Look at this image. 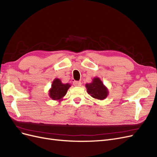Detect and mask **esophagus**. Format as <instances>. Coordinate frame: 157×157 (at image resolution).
Returning a JSON list of instances; mask_svg holds the SVG:
<instances>
[{
    "label": "esophagus",
    "instance_id": "esophagus-1",
    "mask_svg": "<svg viewBox=\"0 0 157 157\" xmlns=\"http://www.w3.org/2000/svg\"><path fill=\"white\" fill-rule=\"evenodd\" d=\"M81 82L80 81H75L73 82V85L75 86H81Z\"/></svg>",
    "mask_w": 157,
    "mask_h": 157
}]
</instances>
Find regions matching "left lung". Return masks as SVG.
I'll return each instance as SVG.
<instances>
[{"label":"left lung","mask_w":157,"mask_h":157,"mask_svg":"<svg viewBox=\"0 0 157 157\" xmlns=\"http://www.w3.org/2000/svg\"><path fill=\"white\" fill-rule=\"evenodd\" d=\"M86 88L88 94L94 99L103 100L107 97L109 94L107 88L98 77L94 78L92 82L86 83Z\"/></svg>","instance_id":"1"}]
</instances>
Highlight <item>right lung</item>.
<instances>
[{"instance_id":"add662e5","label":"right lung","mask_w":157,"mask_h":157,"mask_svg":"<svg viewBox=\"0 0 157 157\" xmlns=\"http://www.w3.org/2000/svg\"><path fill=\"white\" fill-rule=\"evenodd\" d=\"M71 87L69 83L63 84L61 80L56 78L52 84V87L49 90V96L53 100H62L63 98L67 92L68 89Z\"/></svg>"}]
</instances>
